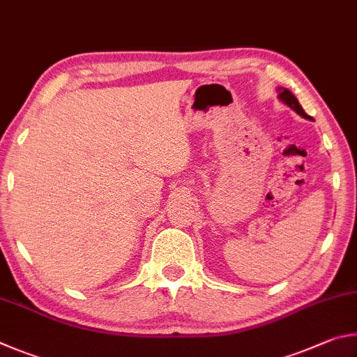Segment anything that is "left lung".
I'll return each mask as SVG.
<instances>
[{
  "instance_id": "obj_1",
  "label": "left lung",
  "mask_w": 357,
  "mask_h": 357,
  "mask_svg": "<svg viewBox=\"0 0 357 357\" xmlns=\"http://www.w3.org/2000/svg\"><path fill=\"white\" fill-rule=\"evenodd\" d=\"M278 92H279V98L282 100V102H284L285 105H289L293 111H296L299 116H303L304 119H312L310 116L305 114L304 109H303V106L299 105V102L296 100V97L293 96V93H291L289 89H284V87H279Z\"/></svg>"
}]
</instances>
